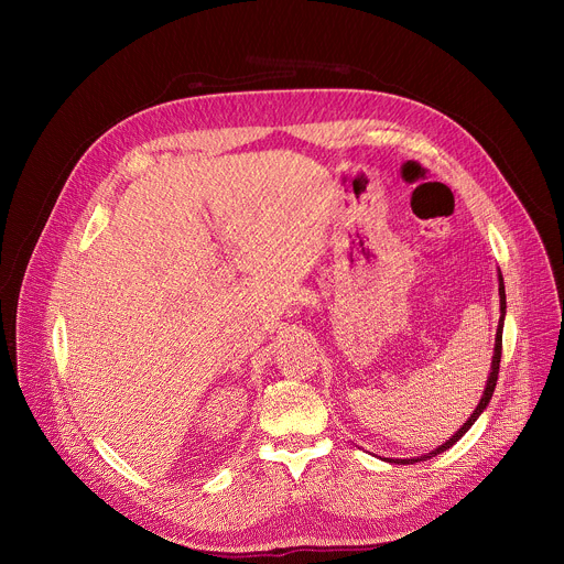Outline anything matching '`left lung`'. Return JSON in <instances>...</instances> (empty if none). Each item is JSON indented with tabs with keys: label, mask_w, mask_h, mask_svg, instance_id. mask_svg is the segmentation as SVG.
Instances as JSON below:
<instances>
[{
	"label": "left lung",
	"mask_w": 564,
	"mask_h": 564,
	"mask_svg": "<svg viewBox=\"0 0 564 564\" xmlns=\"http://www.w3.org/2000/svg\"><path fill=\"white\" fill-rule=\"evenodd\" d=\"M498 292H500V321H498V333H496V346H494V359H491V370H489V379H487V386H485V392H481L479 397V404L475 406V411L470 413V417L464 422L462 429H457V433L453 437H448L444 444H440L435 451L431 453H424L420 457H406V459H390V462H397V464H415V462H424V459H431L444 451H448L457 440L464 437V433L477 422V417L487 411L489 401L494 397V390H496V383H498V372H500V359H502V328H505V314H507V294H505V279H502V272L498 268Z\"/></svg>",
	"instance_id": "left-lung-1"
}]
</instances>
